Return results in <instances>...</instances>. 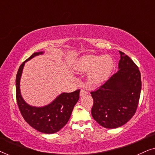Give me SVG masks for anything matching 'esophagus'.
I'll return each instance as SVG.
<instances>
[{
	"label": "esophagus",
	"instance_id": "34e87169",
	"mask_svg": "<svg viewBox=\"0 0 155 155\" xmlns=\"http://www.w3.org/2000/svg\"><path fill=\"white\" fill-rule=\"evenodd\" d=\"M87 94V92L86 90H80V97L84 96V95H85Z\"/></svg>",
	"mask_w": 155,
	"mask_h": 155
}]
</instances>
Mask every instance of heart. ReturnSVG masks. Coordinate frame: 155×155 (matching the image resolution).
I'll return each instance as SVG.
<instances>
[{
	"label": "heart",
	"instance_id": "heart-1",
	"mask_svg": "<svg viewBox=\"0 0 155 155\" xmlns=\"http://www.w3.org/2000/svg\"><path fill=\"white\" fill-rule=\"evenodd\" d=\"M114 68L115 62L109 55L88 54L78 58L73 69L80 73L89 71L87 77L88 83L91 85L99 86L109 79Z\"/></svg>",
	"mask_w": 155,
	"mask_h": 155
}]
</instances>
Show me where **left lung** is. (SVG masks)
Wrapping results in <instances>:
<instances>
[{"mask_svg":"<svg viewBox=\"0 0 155 155\" xmlns=\"http://www.w3.org/2000/svg\"><path fill=\"white\" fill-rule=\"evenodd\" d=\"M118 71L99 90L91 92L94 100L92 116L106 128L126 124L134 115L141 92V75L130 58L119 51Z\"/></svg>","mask_w":155,"mask_h":155,"instance_id":"8db88e82","label":"left lung"}]
</instances>
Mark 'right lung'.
<instances>
[{
	"label": "right lung",
	"instance_id": "obj_1",
	"mask_svg": "<svg viewBox=\"0 0 155 155\" xmlns=\"http://www.w3.org/2000/svg\"><path fill=\"white\" fill-rule=\"evenodd\" d=\"M44 53H34L19 68L16 76V98L20 111L27 124L39 132L52 134L63 128L69 120L73 108L79 100L80 90L61 93L43 107L31 106L25 101L20 92V80L25 63Z\"/></svg>",
	"mask_w": 155,
	"mask_h": 155
}]
</instances>
